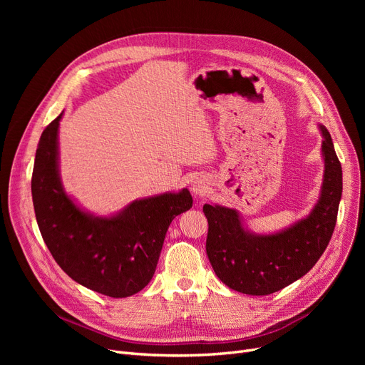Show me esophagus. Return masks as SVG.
Segmentation results:
<instances>
[{
	"mask_svg": "<svg viewBox=\"0 0 365 365\" xmlns=\"http://www.w3.org/2000/svg\"><path fill=\"white\" fill-rule=\"evenodd\" d=\"M208 189V183L204 178H195L192 182H190V192H192L195 197L205 195Z\"/></svg>",
	"mask_w": 365,
	"mask_h": 365,
	"instance_id": "obj_1",
	"label": "esophagus"
}]
</instances>
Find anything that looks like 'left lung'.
I'll return each instance as SVG.
<instances>
[{"instance_id":"1","label":"left lung","mask_w":365,"mask_h":365,"mask_svg":"<svg viewBox=\"0 0 365 365\" xmlns=\"http://www.w3.org/2000/svg\"><path fill=\"white\" fill-rule=\"evenodd\" d=\"M322 136L324 175L319 197L304 217L269 234L248 229L238 210L204 204L208 220L205 250L217 278L235 292L266 296L308 274L333 235L341 198V165L329 130Z\"/></svg>"}]
</instances>
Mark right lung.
Segmentation results:
<instances>
[{"instance_id": "obj_1", "label": "right lung", "mask_w": 365, "mask_h": 365, "mask_svg": "<svg viewBox=\"0 0 365 365\" xmlns=\"http://www.w3.org/2000/svg\"><path fill=\"white\" fill-rule=\"evenodd\" d=\"M62 113L41 134L32 173V201L43 240L75 281L109 297L139 293L157 269L171 220L192 207L186 187L134 200L120 212L98 216L71 197L61 178Z\"/></svg>"}]
</instances>
